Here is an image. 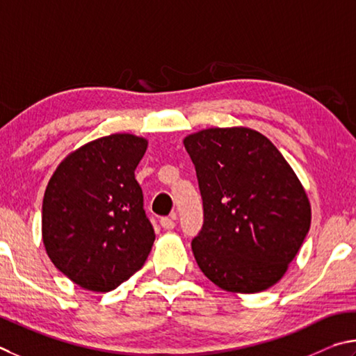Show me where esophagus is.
<instances>
[{"mask_svg":"<svg viewBox=\"0 0 356 356\" xmlns=\"http://www.w3.org/2000/svg\"><path fill=\"white\" fill-rule=\"evenodd\" d=\"M161 227L164 229H173L175 228V217H162Z\"/></svg>","mask_w":356,"mask_h":356,"instance_id":"34e87169","label":"esophagus"}]
</instances>
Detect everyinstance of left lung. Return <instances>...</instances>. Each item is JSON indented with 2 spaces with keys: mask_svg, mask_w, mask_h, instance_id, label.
Segmentation results:
<instances>
[{
  "mask_svg": "<svg viewBox=\"0 0 356 356\" xmlns=\"http://www.w3.org/2000/svg\"><path fill=\"white\" fill-rule=\"evenodd\" d=\"M203 198L192 252L220 289L253 294L282 280L311 225L300 179L258 131L208 128L184 139Z\"/></svg>",
  "mask_w": 356,
  "mask_h": 356,
  "instance_id": "obj_1",
  "label": "left lung"
}]
</instances>
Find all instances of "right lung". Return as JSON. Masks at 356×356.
I'll return each mask as SVG.
<instances>
[{"instance_id":"obj_1","label":"right lung","mask_w":356,"mask_h":356,"mask_svg":"<svg viewBox=\"0 0 356 356\" xmlns=\"http://www.w3.org/2000/svg\"><path fill=\"white\" fill-rule=\"evenodd\" d=\"M148 142L111 134L60 162L42 204V239L51 263L83 289L109 292L145 263L154 229L134 170Z\"/></svg>"}]
</instances>
